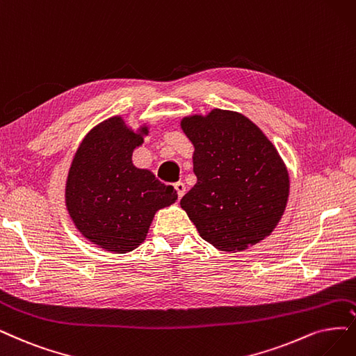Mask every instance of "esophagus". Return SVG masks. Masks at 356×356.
I'll return each mask as SVG.
<instances>
[{
  "label": "esophagus",
  "instance_id": "esophagus-1",
  "mask_svg": "<svg viewBox=\"0 0 356 356\" xmlns=\"http://www.w3.org/2000/svg\"><path fill=\"white\" fill-rule=\"evenodd\" d=\"M175 189H176V192H177L179 200L181 198L183 195L186 193V186H185V183H181V181H177V183H175Z\"/></svg>",
  "mask_w": 356,
  "mask_h": 356
}]
</instances>
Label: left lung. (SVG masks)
Returning a JSON list of instances; mask_svg holds the SVG:
<instances>
[{
	"label": "left lung",
	"mask_w": 356,
	"mask_h": 356,
	"mask_svg": "<svg viewBox=\"0 0 356 356\" xmlns=\"http://www.w3.org/2000/svg\"><path fill=\"white\" fill-rule=\"evenodd\" d=\"M180 127L198 179L180 207L201 238L226 252L266 239L289 198L287 168L271 140L243 114L220 108L183 117Z\"/></svg>",
	"instance_id": "left-lung-1"
}]
</instances>
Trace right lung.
<instances>
[{
  "instance_id": "right-lung-1",
  "label": "right lung",
  "mask_w": 356,
  "mask_h": 356,
  "mask_svg": "<svg viewBox=\"0 0 356 356\" xmlns=\"http://www.w3.org/2000/svg\"><path fill=\"white\" fill-rule=\"evenodd\" d=\"M147 135L148 126L134 130L114 115L90 129L73 156L65 207L76 229L105 251H134L147 239L158 209L177 200L173 186L131 163Z\"/></svg>"
}]
</instances>
